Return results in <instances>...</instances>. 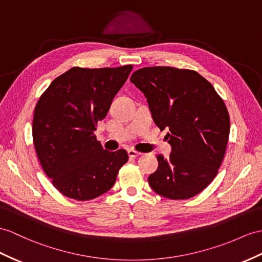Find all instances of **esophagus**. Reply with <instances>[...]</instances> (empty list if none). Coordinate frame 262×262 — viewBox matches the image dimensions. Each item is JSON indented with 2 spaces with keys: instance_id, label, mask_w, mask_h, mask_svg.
<instances>
[{
  "instance_id": "obj_1",
  "label": "esophagus",
  "mask_w": 262,
  "mask_h": 262,
  "mask_svg": "<svg viewBox=\"0 0 262 262\" xmlns=\"http://www.w3.org/2000/svg\"><path fill=\"white\" fill-rule=\"evenodd\" d=\"M127 155H129V156H130V157H132V158H135V157L141 156L142 153H141V152H139V151L133 150V149H129V150H127Z\"/></svg>"
}]
</instances>
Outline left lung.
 <instances>
[{"label":"left lung","instance_id":"8db88e82","mask_svg":"<svg viewBox=\"0 0 262 262\" xmlns=\"http://www.w3.org/2000/svg\"><path fill=\"white\" fill-rule=\"evenodd\" d=\"M149 103L155 123L169 129L172 152L158 155L150 187L172 200L189 199L205 190L218 173L225 157L230 118L211 83L192 70L143 68L131 75Z\"/></svg>","mask_w":262,"mask_h":262}]
</instances>
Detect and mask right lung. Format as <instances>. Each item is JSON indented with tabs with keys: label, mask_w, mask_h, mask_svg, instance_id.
<instances>
[{
	"label": "right lung",
	"mask_w": 262,
	"mask_h": 262,
	"mask_svg": "<svg viewBox=\"0 0 262 262\" xmlns=\"http://www.w3.org/2000/svg\"><path fill=\"white\" fill-rule=\"evenodd\" d=\"M132 68L74 67L53 80L37 101L34 148L42 169L63 195L86 201L105 193L129 159L123 149L104 150L94 131Z\"/></svg>",
	"instance_id": "right-lung-1"
}]
</instances>
